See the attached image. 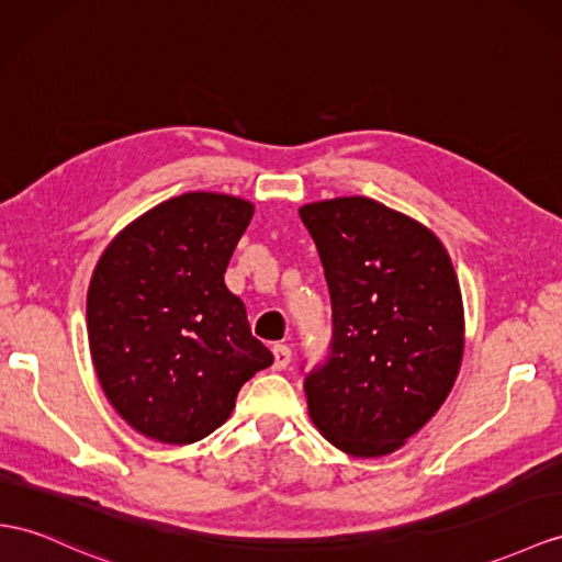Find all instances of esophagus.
<instances>
[{"instance_id": "1", "label": "esophagus", "mask_w": 562, "mask_h": 562, "mask_svg": "<svg viewBox=\"0 0 562 562\" xmlns=\"http://www.w3.org/2000/svg\"><path fill=\"white\" fill-rule=\"evenodd\" d=\"M292 361V349L284 347V344H276L272 347V368L276 370H284Z\"/></svg>"}]
</instances>
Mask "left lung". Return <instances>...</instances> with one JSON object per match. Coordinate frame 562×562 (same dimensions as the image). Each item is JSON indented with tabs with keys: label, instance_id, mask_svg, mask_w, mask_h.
I'll return each mask as SVG.
<instances>
[{
	"label": "left lung",
	"instance_id": "left-lung-1",
	"mask_svg": "<svg viewBox=\"0 0 562 562\" xmlns=\"http://www.w3.org/2000/svg\"><path fill=\"white\" fill-rule=\"evenodd\" d=\"M333 299V344L304 390L321 435L356 458L394 453L449 396L463 361V299L423 223L368 196L299 209Z\"/></svg>",
	"mask_w": 562,
	"mask_h": 562
}]
</instances>
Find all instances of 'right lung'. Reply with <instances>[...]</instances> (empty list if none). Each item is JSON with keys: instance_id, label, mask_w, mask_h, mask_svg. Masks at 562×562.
I'll list each match as a JSON object with an SVG mask.
<instances>
[{"instance_id": "obj_1", "label": "right lung", "mask_w": 562, "mask_h": 562, "mask_svg": "<svg viewBox=\"0 0 562 562\" xmlns=\"http://www.w3.org/2000/svg\"><path fill=\"white\" fill-rule=\"evenodd\" d=\"M251 215L239 196L187 192L139 215L99 258L88 290L92 363L111 406L144 437H209L241 384L272 363L223 280Z\"/></svg>"}]
</instances>
